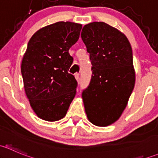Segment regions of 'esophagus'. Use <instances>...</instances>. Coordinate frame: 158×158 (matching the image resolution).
<instances>
[{
	"mask_svg": "<svg viewBox=\"0 0 158 158\" xmlns=\"http://www.w3.org/2000/svg\"><path fill=\"white\" fill-rule=\"evenodd\" d=\"M75 78H76V79L77 80V82L79 83L80 79H79V73H76V74H75Z\"/></svg>",
	"mask_w": 158,
	"mask_h": 158,
	"instance_id": "34e87169",
	"label": "esophagus"
}]
</instances>
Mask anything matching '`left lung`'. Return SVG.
Masks as SVG:
<instances>
[{
  "mask_svg": "<svg viewBox=\"0 0 158 158\" xmlns=\"http://www.w3.org/2000/svg\"><path fill=\"white\" fill-rule=\"evenodd\" d=\"M81 37L92 65L82 95L85 113L93 125L109 126L122 115L135 86L131 47L124 33L104 22L85 25Z\"/></svg>",
  "mask_w": 158,
  "mask_h": 158,
  "instance_id": "obj_1",
  "label": "left lung"
}]
</instances>
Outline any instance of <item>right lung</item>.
I'll return each mask as SVG.
<instances>
[{
  "label": "right lung",
  "instance_id": "1",
  "mask_svg": "<svg viewBox=\"0 0 158 158\" xmlns=\"http://www.w3.org/2000/svg\"><path fill=\"white\" fill-rule=\"evenodd\" d=\"M82 24L56 22L32 36L21 63L27 97L36 115L56 122L66 114L77 82L69 73L73 62L69 48L79 38Z\"/></svg>",
  "mask_w": 158,
  "mask_h": 158
}]
</instances>
